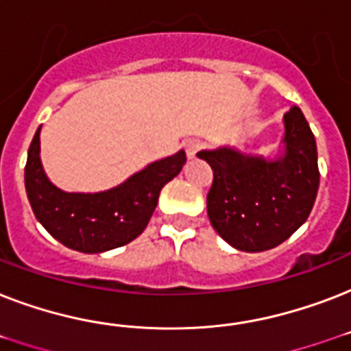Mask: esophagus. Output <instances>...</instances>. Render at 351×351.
Returning <instances> with one entry per match:
<instances>
[{"mask_svg":"<svg viewBox=\"0 0 351 351\" xmlns=\"http://www.w3.org/2000/svg\"><path fill=\"white\" fill-rule=\"evenodd\" d=\"M184 147H186L187 158H195L198 151L202 149V142H200V140H187V142L184 143Z\"/></svg>","mask_w":351,"mask_h":351,"instance_id":"1","label":"esophagus"}]
</instances>
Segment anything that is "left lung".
I'll list each match as a JSON object with an SVG mask.
<instances>
[{
    "mask_svg": "<svg viewBox=\"0 0 351 351\" xmlns=\"http://www.w3.org/2000/svg\"><path fill=\"white\" fill-rule=\"evenodd\" d=\"M213 169L208 215L234 250L258 253L289 239L310 217L319 191L315 136L299 107L284 114L275 158L222 145L197 153Z\"/></svg>",
    "mask_w": 351,
    "mask_h": 351,
    "instance_id": "obj_1",
    "label": "left lung"
}]
</instances>
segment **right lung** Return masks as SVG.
Masks as SVG:
<instances>
[{"instance_id":"right-lung-1","label":"right lung","mask_w":351,"mask_h":351,"mask_svg":"<svg viewBox=\"0 0 351 351\" xmlns=\"http://www.w3.org/2000/svg\"><path fill=\"white\" fill-rule=\"evenodd\" d=\"M38 127L25 165V189L36 219L74 251L104 253L129 244L147 228L162 187L186 164V153L156 160L120 186L100 193H67L47 178L40 158Z\"/></svg>"}]
</instances>
